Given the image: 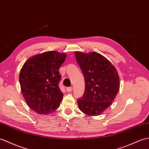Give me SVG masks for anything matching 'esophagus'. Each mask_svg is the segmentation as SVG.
Wrapping results in <instances>:
<instances>
[{"label":"esophagus","instance_id":"34e87169","mask_svg":"<svg viewBox=\"0 0 149 149\" xmlns=\"http://www.w3.org/2000/svg\"><path fill=\"white\" fill-rule=\"evenodd\" d=\"M72 89H73V88H72V87L67 88V91L68 92V93H70V92H71V91H72Z\"/></svg>","mask_w":149,"mask_h":149}]
</instances>
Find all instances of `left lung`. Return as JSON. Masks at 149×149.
<instances>
[{
  "instance_id": "1",
  "label": "left lung",
  "mask_w": 149,
  "mask_h": 149,
  "mask_svg": "<svg viewBox=\"0 0 149 149\" xmlns=\"http://www.w3.org/2000/svg\"><path fill=\"white\" fill-rule=\"evenodd\" d=\"M76 60L84 75L85 91L78 106L88 116H99L112 104L119 91V77L107 59L96 52H75Z\"/></svg>"
}]
</instances>
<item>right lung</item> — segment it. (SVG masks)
Listing matches in <instances>:
<instances>
[{"label":"right lung","mask_w":149,"mask_h":149,"mask_svg":"<svg viewBox=\"0 0 149 149\" xmlns=\"http://www.w3.org/2000/svg\"><path fill=\"white\" fill-rule=\"evenodd\" d=\"M67 54L47 51L28 59L21 69L19 81L27 105L39 114H49L60 106L63 94L58 86L59 68Z\"/></svg>","instance_id":"add662e5"}]
</instances>
